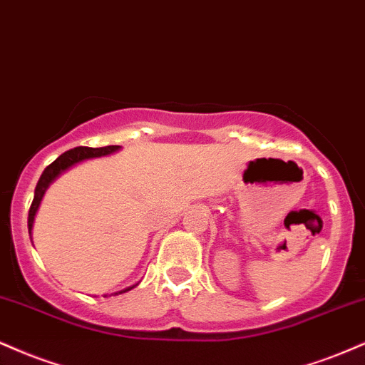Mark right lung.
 Here are the masks:
<instances>
[{
    "instance_id": "right-lung-1",
    "label": "right lung",
    "mask_w": 365,
    "mask_h": 365,
    "mask_svg": "<svg viewBox=\"0 0 365 365\" xmlns=\"http://www.w3.org/2000/svg\"><path fill=\"white\" fill-rule=\"evenodd\" d=\"M121 147H118V145H109V147H102V148H88V147H76L73 150H68V152H64L63 155H59L56 160L51 164L49 167H46L44 173H42L41 179H38L37 186H36V192H34V201H32V207L29 210V234L32 235V227H34V220H36V215H37V210L41 207V201L44 198L46 191L49 190V186L53 184L56 179L59 178V175L66 173V170H70L71 167L81 164V162L85 160H90V158H98V157H107V155H113V153L119 152ZM140 284V282H138ZM131 285V287H126V289L123 290H118V292L110 294V295H119V294H124L128 292V290L135 289L136 285ZM107 297V295H104Z\"/></svg>"
}]
</instances>
